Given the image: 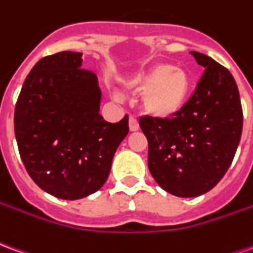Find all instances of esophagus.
<instances>
[{"instance_id":"34e87169","label":"esophagus","mask_w":253,"mask_h":253,"mask_svg":"<svg viewBox=\"0 0 253 253\" xmlns=\"http://www.w3.org/2000/svg\"><path fill=\"white\" fill-rule=\"evenodd\" d=\"M128 128H130V131L132 132L139 130V123H138V121L134 116H130V119H128Z\"/></svg>"}]
</instances>
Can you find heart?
Returning <instances> with one entry per match:
<instances>
[{
  "label": "heart",
  "mask_w": 253,
  "mask_h": 253,
  "mask_svg": "<svg viewBox=\"0 0 253 253\" xmlns=\"http://www.w3.org/2000/svg\"><path fill=\"white\" fill-rule=\"evenodd\" d=\"M190 74L167 62L154 63L125 83L128 93L142 94L145 115L156 121H172L186 110L191 94Z\"/></svg>",
  "instance_id": "b5f03b06"
}]
</instances>
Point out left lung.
Here are the masks:
<instances>
[{"label":"left lung","instance_id":"left-lung-1","mask_svg":"<svg viewBox=\"0 0 253 253\" xmlns=\"http://www.w3.org/2000/svg\"><path fill=\"white\" fill-rule=\"evenodd\" d=\"M205 72L186 110L172 121L145 116L139 126L148 138V165L161 188L180 198L206 194L233 161L243 131L237 84L226 67L191 51Z\"/></svg>","mask_w":253,"mask_h":253}]
</instances>
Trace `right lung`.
I'll return each mask as SVG.
<instances>
[{
    "instance_id": "right-lung-1",
    "label": "right lung",
    "mask_w": 253,
    "mask_h": 253,
    "mask_svg": "<svg viewBox=\"0 0 253 253\" xmlns=\"http://www.w3.org/2000/svg\"><path fill=\"white\" fill-rule=\"evenodd\" d=\"M83 52L42 58L25 78L14 110V134L31 179L47 194L76 201L104 186L128 119L105 122L96 74Z\"/></svg>"
}]
</instances>
